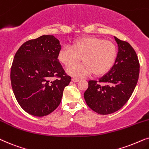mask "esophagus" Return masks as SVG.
Masks as SVG:
<instances>
[{"instance_id":"esophagus-1","label":"esophagus","mask_w":149,"mask_h":149,"mask_svg":"<svg viewBox=\"0 0 149 149\" xmlns=\"http://www.w3.org/2000/svg\"><path fill=\"white\" fill-rule=\"evenodd\" d=\"M72 82H78V81H79V79L78 78H72Z\"/></svg>"}]
</instances>
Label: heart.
Wrapping results in <instances>:
<instances>
[{"mask_svg": "<svg viewBox=\"0 0 149 149\" xmlns=\"http://www.w3.org/2000/svg\"><path fill=\"white\" fill-rule=\"evenodd\" d=\"M117 56V49L114 43L93 37L77 39L73 46L64 45L59 50L58 58L63 64H74L67 69V73L75 78H83L94 72L102 75L110 70Z\"/></svg>", "mask_w": 149, "mask_h": 149, "instance_id": "1", "label": "heart"}]
</instances>
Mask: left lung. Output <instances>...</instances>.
I'll return each instance as SVG.
<instances>
[{
    "mask_svg": "<svg viewBox=\"0 0 149 149\" xmlns=\"http://www.w3.org/2000/svg\"><path fill=\"white\" fill-rule=\"evenodd\" d=\"M118 52L110 70L98 81H88L84 93L86 104L100 114L120 110L132 96L139 78L140 64L130 43L114 37Z\"/></svg>",
    "mask_w": 149,
    "mask_h": 149,
    "instance_id": "obj_1",
    "label": "left lung"
}]
</instances>
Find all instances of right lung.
<instances>
[{"label": "right lung", "mask_w": 149, "mask_h": 149, "mask_svg": "<svg viewBox=\"0 0 149 149\" xmlns=\"http://www.w3.org/2000/svg\"><path fill=\"white\" fill-rule=\"evenodd\" d=\"M61 48L58 39L47 35L23 43L15 53L11 86L19 106L30 114L43 116L52 112L71 82L58 59ZM54 77L57 78L51 81Z\"/></svg>", "instance_id": "1"}]
</instances>
